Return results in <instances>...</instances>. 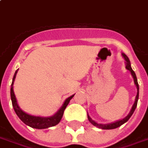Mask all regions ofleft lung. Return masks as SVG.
I'll return each mask as SVG.
<instances>
[{"label":"left lung","instance_id":"8db88e82","mask_svg":"<svg viewBox=\"0 0 148 148\" xmlns=\"http://www.w3.org/2000/svg\"><path fill=\"white\" fill-rule=\"evenodd\" d=\"M122 56H123V57L125 58V60L126 61V66H125V68L127 70H129V71L131 72V74H132V76L133 77V79H134V82H135V85H136V88H137V94H136V99L135 102H134V104L132 106V109L130 110V114H128V115L125 118V119H121L120 121H115V122H114V123H110V124H107V125H103V124H98V123H96L94 121H92L91 118L88 115V121H90L92 124L95 125V126L98 127L99 129H102V130H113V129H116V128H118V127L121 126V125H123L124 123H125L129 119H130V117L132 116V114L134 112V110H135L136 108V106H137V102H138V99H139V85L138 82H137V78H136V74L134 71H132V67H131V64H130V61L129 60V58L127 57V56L125 54H123L122 53Z\"/></svg>","mask_w":148,"mask_h":148}]
</instances>
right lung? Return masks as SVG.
Returning <instances> with one entry per match:
<instances>
[{
    "mask_svg": "<svg viewBox=\"0 0 148 148\" xmlns=\"http://www.w3.org/2000/svg\"><path fill=\"white\" fill-rule=\"evenodd\" d=\"M17 71H18V70L16 71V73L14 74V77H13L12 79V85H11V99H12L13 108H14L15 112L18 115V118L21 119V121H23L24 123L27 125L32 127V128H34V129H39V130L47 129L49 127L54 126L56 125H57L60 121L61 119H62L64 110L66 108V106L68 105L70 100L73 98L74 95L70 96L69 98L66 99L63 105L61 107L60 110H58L57 113L55 114L54 115L52 116V117L43 118V117H37V116H32L29 115V114H27V113L23 112L19 108L18 104H17L16 96H15L14 91H13V83H14V81H15V78H16Z\"/></svg>",
    "mask_w": 148,
    "mask_h": 148,
    "instance_id": "add662e5",
    "label": "right lung"
}]
</instances>
